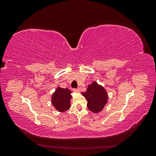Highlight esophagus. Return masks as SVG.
Segmentation results:
<instances>
[{
	"label": "esophagus",
	"mask_w": 156,
	"mask_h": 156,
	"mask_svg": "<svg viewBox=\"0 0 156 156\" xmlns=\"http://www.w3.org/2000/svg\"><path fill=\"white\" fill-rule=\"evenodd\" d=\"M80 91H81V90H80V88H77V89L74 88V89H73V92H75L79 93V92H80Z\"/></svg>",
	"instance_id": "34e87169"
}]
</instances>
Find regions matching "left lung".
I'll use <instances>...</instances> for the list:
<instances>
[{
    "label": "left lung",
    "mask_w": 156,
    "mask_h": 156,
    "mask_svg": "<svg viewBox=\"0 0 156 156\" xmlns=\"http://www.w3.org/2000/svg\"><path fill=\"white\" fill-rule=\"evenodd\" d=\"M82 95L87 100L88 109L94 113L101 112L108 102V94L106 90L96 81H93L88 86L85 92Z\"/></svg>",
    "instance_id": "left-lung-1"
}]
</instances>
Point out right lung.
Returning <instances> with one entry per match:
<instances>
[{"label":"right lung","instance_id":"1","mask_svg":"<svg viewBox=\"0 0 156 156\" xmlns=\"http://www.w3.org/2000/svg\"><path fill=\"white\" fill-rule=\"evenodd\" d=\"M68 88H63L58 87L52 94L51 103L56 110L63 112L68 111L71 107L70 100L72 96Z\"/></svg>","mask_w":156,"mask_h":156}]
</instances>
